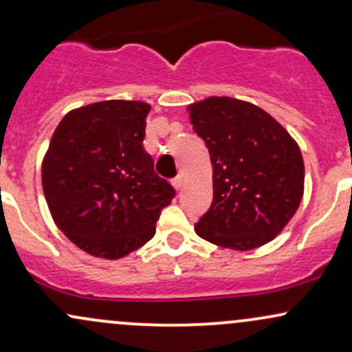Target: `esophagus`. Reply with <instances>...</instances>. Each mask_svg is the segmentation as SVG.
Listing matches in <instances>:
<instances>
[{"label": "esophagus", "instance_id": "34e87169", "mask_svg": "<svg viewBox=\"0 0 352 352\" xmlns=\"http://www.w3.org/2000/svg\"><path fill=\"white\" fill-rule=\"evenodd\" d=\"M172 185L175 190H180L182 185H184V179H182V177H175V179L172 180Z\"/></svg>", "mask_w": 352, "mask_h": 352}]
</instances>
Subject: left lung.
<instances>
[{"label": "left lung", "instance_id": "1", "mask_svg": "<svg viewBox=\"0 0 352 352\" xmlns=\"http://www.w3.org/2000/svg\"><path fill=\"white\" fill-rule=\"evenodd\" d=\"M187 109L213 165V203L195 232L232 251L270 243L303 197L305 165L297 141L249 101L210 96Z\"/></svg>", "mask_w": 352, "mask_h": 352}]
</instances>
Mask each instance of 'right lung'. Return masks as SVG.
I'll list each match as a JSON object with an SVG mask.
<instances>
[{"mask_svg":"<svg viewBox=\"0 0 352 352\" xmlns=\"http://www.w3.org/2000/svg\"><path fill=\"white\" fill-rule=\"evenodd\" d=\"M151 104L108 100L72 109L42 160L54 223L93 257L121 259L155 234L175 190L142 147Z\"/></svg>","mask_w":352,"mask_h":352,"instance_id":"1","label":"right lung"}]
</instances>
